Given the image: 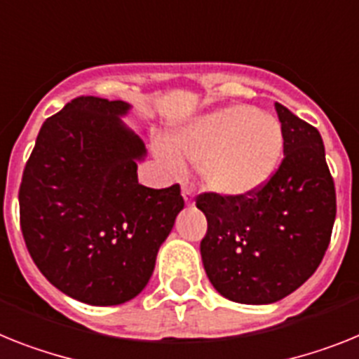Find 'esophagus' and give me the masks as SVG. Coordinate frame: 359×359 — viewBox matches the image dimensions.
Returning a JSON list of instances; mask_svg holds the SVG:
<instances>
[{"instance_id":"esophagus-1","label":"esophagus","mask_w":359,"mask_h":359,"mask_svg":"<svg viewBox=\"0 0 359 359\" xmlns=\"http://www.w3.org/2000/svg\"><path fill=\"white\" fill-rule=\"evenodd\" d=\"M194 195H195L194 186L188 184V182H184V184H182V197H184L186 203H188V204L194 203Z\"/></svg>"}]
</instances>
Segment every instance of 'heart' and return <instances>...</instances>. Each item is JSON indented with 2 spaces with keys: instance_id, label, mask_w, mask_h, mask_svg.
I'll list each match as a JSON object with an SVG mask.
<instances>
[{
  "instance_id": "heart-1",
  "label": "heart",
  "mask_w": 359,
  "mask_h": 359,
  "mask_svg": "<svg viewBox=\"0 0 359 359\" xmlns=\"http://www.w3.org/2000/svg\"><path fill=\"white\" fill-rule=\"evenodd\" d=\"M283 142L281 122L252 105L204 114L171 137L180 155L201 164L208 188L224 197H246L263 188L279 164ZM174 152L165 144L156 147L161 161L177 171L182 161Z\"/></svg>"
}]
</instances>
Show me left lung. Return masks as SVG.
Wrapping results in <instances>:
<instances>
[{"mask_svg": "<svg viewBox=\"0 0 359 359\" xmlns=\"http://www.w3.org/2000/svg\"><path fill=\"white\" fill-rule=\"evenodd\" d=\"M281 164L246 197L197 195L208 231L201 255L208 279L226 299L266 305L287 297L318 270L336 219V188L318 129L277 104Z\"/></svg>", "mask_w": 359, "mask_h": 359, "instance_id": "left-lung-1", "label": "left lung"}]
</instances>
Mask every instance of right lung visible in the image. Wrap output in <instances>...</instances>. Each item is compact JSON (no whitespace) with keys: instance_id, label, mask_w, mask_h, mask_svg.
<instances>
[{"instance_id":"1","label":"right lung","mask_w":359,"mask_h":359,"mask_svg":"<svg viewBox=\"0 0 359 359\" xmlns=\"http://www.w3.org/2000/svg\"><path fill=\"white\" fill-rule=\"evenodd\" d=\"M122 100L78 96L41 126L20 184V226L47 281L87 305L133 299L184 208L180 186L138 184L144 142Z\"/></svg>"}]
</instances>
